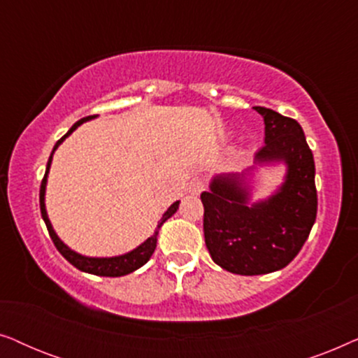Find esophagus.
I'll return each mask as SVG.
<instances>
[{
	"instance_id": "obj_1",
	"label": "esophagus",
	"mask_w": 358,
	"mask_h": 358,
	"mask_svg": "<svg viewBox=\"0 0 358 358\" xmlns=\"http://www.w3.org/2000/svg\"><path fill=\"white\" fill-rule=\"evenodd\" d=\"M203 190H205V184H203V180L199 179V178H194L187 184V192L190 195H200L203 192Z\"/></svg>"
}]
</instances>
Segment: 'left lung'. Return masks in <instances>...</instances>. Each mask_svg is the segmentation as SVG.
Returning <instances> with one entry per match:
<instances>
[{"label":"left lung","mask_w":358,"mask_h":358,"mask_svg":"<svg viewBox=\"0 0 358 358\" xmlns=\"http://www.w3.org/2000/svg\"><path fill=\"white\" fill-rule=\"evenodd\" d=\"M266 124V145L243 173L215 174L202 192L205 244L213 262L238 275H262L288 266L310 236L317 210L315 159L296 120L254 107ZM283 164L284 182L252 200L261 167Z\"/></svg>","instance_id":"1"}]
</instances>
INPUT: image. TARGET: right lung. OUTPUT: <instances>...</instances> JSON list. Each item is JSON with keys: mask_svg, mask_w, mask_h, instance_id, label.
<instances>
[{"mask_svg": "<svg viewBox=\"0 0 358 358\" xmlns=\"http://www.w3.org/2000/svg\"><path fill=\"white\" fill-rule=\"evenodd\" d=\"M96 117L97 115H91V117H85V119L78 120L76 124L73 125L71 129L66 131V135H63L62 138L57 141V145L53 146L52 155H50V158H48V163H47L45 176H43L42 184H41V213H42L43 222H45V224H47L48 234H50L53 244H55V248L58 249V251H60L62 256L65 257L66 261L71 264V266H75L78 271H81V272L92 273V275H99V277H122V275H127V273L135 272L136 268H140L141 266H145V264L150 261V257L153 256V252H155V249H156V243H158L159 228L163 227V223L166 222V220L171 218L176 212H178L180 202H179V200H176V202L171 205L168 210H166V212L163 213V218H161V222L158 223V228H156V231L151 234L150 238H146L145 241L140 244V246H136L135 249H131V251L125 252V254H120V256H112V257H91V256H85V254H80V252L73 251L70 246H66V244L63 243L60 238H58V234L55 233V229H53V227H52L50 220H48L47 208H45L47 179H48V173H50L53 153H55L58 146H60L63 141H65L66 136H70L73 131L78 129V127L85 124V122H90L92 119H96Z\"/></svg>", "mask_w": 358, "mask_h": 358, "instance_id": "add662e5", "label": "right lung"}]
</instances>
